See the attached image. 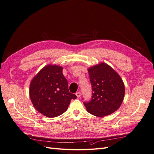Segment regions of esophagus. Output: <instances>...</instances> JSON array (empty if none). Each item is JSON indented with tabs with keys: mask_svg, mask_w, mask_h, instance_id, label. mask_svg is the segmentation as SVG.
<instances>
[{
	"mask_svg": "<svg viewBox=\"0 0 154 154\" xmlns=\"http://www.w3.org/2000/svg\"><path fill=\"white\" fill-rule=\"evenodd\" d=\"M75 95H77V97H80V95H81V92H80V91H79V92H76Z\"/></svg>",
	"mask_w": 154,
	"mask_h": 154,
	"instance_id": "1",
	"label": "esophagus"
}]
</instances>
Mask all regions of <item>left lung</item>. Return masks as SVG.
<instances>
[{
	"label": "left lung",
	"mask_w": 154,
	"mask_h": 154,
	"mask_svg": "<svg viewBox=\"0 0 154 154\" xmlns=\"http://www.w3.org/2000/svg\"><path fill=\"white\" fill-rule=\"evenodd\" d=\"M92 85L91 100L84 102L88 112L103 117L116 111L122 103L125 87L119 75L107 64L102 63L88 70Z\"/></svg>",
	"instance_id": "left-lung-1"
}]
</instances>
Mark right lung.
<instances>
[{
    "mask_svg": "<svg viewBox=\"0 0 154 154\" xmlns=\"http://www.w3.org/2000/svg\"><path fill=\"white\" fill-rule=\"evenodd\" d=\"M63 68L47 66L32 80L29 94L37 111L47 117H55L68 109L77 96L69 91L68 82L62 74Z\"/></svg>",
    "mask_w": 154,
    "mask_h": 154,
    "instance_id": "add662e5",
    "label": "right lung"
}]
</instances>
